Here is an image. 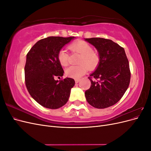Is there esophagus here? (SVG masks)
Instances as JSON below:
<instances>
[{
    "mask_svg": "<svg viewBox=\"0 0 151 151\" xmlns=\"http://www.w3.org/2000/svg\"><path fill=\"white\" fill-rule=\"evenodd\" d=\"M80 81H81V80H80V79H75V82H76V83H78Z\"/></svg>",
    "mask_w": 151,
    "mask_h": 151,
    "instance_id": "1",
    "label": "esophagus"
}]
</instances>
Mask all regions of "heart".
I'll return each mask as SVG.
<instances>
[{
    "label": "heart",
    "mask_w": 151,
    "mask_h": 151,
    "mask_svg": "<svg viewBox=\"0 0 151 151\" xmlns=\"http://www.w3.org/2000/svg\"><path fill=\"white\" fill-rule=\"evenodd\" d=\"M68 48L73 53L80 54V56L77 60L79 65L70 66L65 70L67 77L76 79H79L86 74L88 68L94 70L99 65V55L93 51V47L88 43L82 40L77 41L70 44ZM57 58L62 66H67L69 61V54L66 50L61 49L58 53Z\"/></svg>",
    "instance_id": "heart-1"
}]
</instances>
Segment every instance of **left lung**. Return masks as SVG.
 <instances>
[{"label":"left lung","instance_id":"1","mask_svg":"<svg viewBox=\"0 0 151 151\" xmlns=\"http://www.w3.org/2000/svg\"><path fill=\"white\" fill-rule=\"evenodd\" d=\"M85 40L97 49L100 58L97 68L88 77L91 85L85 91L86 100L96 108L111 106L120 101L130 84L129 62L125 50L111 40L91 38Z\"/></svg>","mask_w":151,"mask_h":151}]
</instances>
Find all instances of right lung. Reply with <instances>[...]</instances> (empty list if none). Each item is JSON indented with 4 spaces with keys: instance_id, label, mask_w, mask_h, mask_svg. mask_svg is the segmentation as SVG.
Wrapping results in <instances>:
<instances>
[{
    "instance_id": "right-lung-1",
    "label": "right lung",
    "mask_w": 151,
    "mask_h": 151,
    "mask_svg": "<svg viewBox=\"0 0 151 151\" xmlns=\"http://www.w3.org/2000/svg\"><path fill=\"white\" fill-rule=\"evenodd\" d=\"M74 37L50 36L39 40L26 55L25 84L31 96L43 107L57 109L68 101L75 81L67 77L59 81L63 70L58 62L59 50Z\"/></svg>"
}]
</instances>
